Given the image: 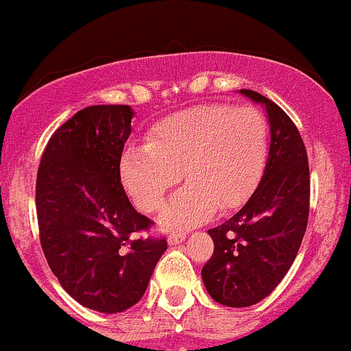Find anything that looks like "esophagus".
I'll return each mask as SVG.
<instances>
[{"instance_id": "obj_1", "label": "esophagus", "mask_w": 351, "mask_h": 351, "mask_svg": "<svg viewBox=\"0 0 351 351\" xmlns=\"http://www.w3.org/2000/svg\"><path fill=\"white\" fill-rule=\"evenodd\" d=\"M184 239H186V232H172V234L169 235V244L171 245L180 244Z\"/></svg>"}]
</instances>
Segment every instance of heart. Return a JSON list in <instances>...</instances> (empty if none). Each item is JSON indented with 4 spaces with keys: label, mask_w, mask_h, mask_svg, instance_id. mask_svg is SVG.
<instances>
[{
    "label": "heart",
    "mask_w": 351,
    "mask_h": 351,
    "mask_svg": "<svg viewBox=\"0 0 351 351\" xmlns=\"http://www.w3.org/2000/svg\"><path fill=\"white\" fill-rule=\"evenodd\" d=\"M268 124L252 106L208 104L167 117L148 145L121 157V179L140 210H158L182 172L187 186L169 201L162 223L196 225L215 210L241 208L258 187L268 162Z\"/></svg>",
    "instance_id": "heart-1"
}]
</instances>
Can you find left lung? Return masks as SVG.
<instances>
[{
	"label": "left lung",
	"mask_w": 351,
	"mask_h": 351,
	"mask_svg": "<svg viewBox=\"0 0 351 351\" xmlns=\"http://www.w3.org/2000/svg\"><path fill=\"white\" fill-rule=\"evenodd\" d=\"M241 93L265 106L271 145L258 189L234 217L208 230L215 249L201 276L211 298L227 307L258 304L285 278L307 228L311 201L307 152L293 121L261 93Z\"/></svg>",
	"instance_id": "left-lung-1"
}]
</instances>
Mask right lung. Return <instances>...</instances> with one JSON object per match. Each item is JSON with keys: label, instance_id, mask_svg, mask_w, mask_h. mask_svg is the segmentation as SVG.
Segmentation results:
<instances>
[{"label": "right lung", "instance_id": "right-lung-1", "mask_svg": "<svg viewBox=\"0 0 351 351\" xmlns=\"http://www.w3.org/2000/svg\"><path fill=\"white\" fill-rule=\"evenodd\" d=\"M130 106H90L59 126L36 182L39 237L51 271L78 304L116 314L143 297L165 237H141L154 221L121 182Z\"/></svg>", "mask_w": 351, "mask_h": 351}]
</instances>
